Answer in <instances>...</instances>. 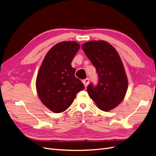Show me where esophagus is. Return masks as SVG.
Instances as JSON below:
<instances>
[{
	"instance_id": "obj_1",
	"label": "esophagus",
	"mask_w": 156,
	"mask_h": 156,
	"mask_svg": "<svg viewBox=\"0 0 156 156\" xmlns=\"http://www.w3.org/2000/svg\"><path fill=\"white\" fill-rule=\"evenodd\" d=\"M83 84H84V87H87V86L88 85V84H89V83H90V80H89V79H88V78H87V79H84V80H83Z\"/></svg>"
}]
</instances>
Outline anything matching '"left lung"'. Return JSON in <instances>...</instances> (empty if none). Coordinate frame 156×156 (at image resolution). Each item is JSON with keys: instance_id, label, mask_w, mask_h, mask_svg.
I'll list each match as a JSON object with an SVG mask.
<instances>
[{"instance_id": "8db88e82", "label": "left lung", "mask_w": 156, "mask_h": 156, "mask_svg": "<svg viewBox=\"0 0 156 156\" xmlns=\"http://www.w3.org/2000/svg\"><path fill=\"white\" fill-rule=\"evenodd\" d=\"M82 49L96 69L98 83L87 87L89 96L100 109L108 111L124 100L128 82L123 63L115 48L108 42L91 41L84 43Z\"/></svg>"}]
</instances>
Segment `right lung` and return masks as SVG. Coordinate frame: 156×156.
<instances>
[{
    "label": "right lung",
    "instance_id": "add662e5",
    "mask_svg": "<svg viewBox=\"0 0 156 156\" xmlns=\"http://www.w3.org/2000/svg\"><path fill=\"white\" fill-rule=\"evenodd\" d=\"M79 48L76 41L60 42L48 52L41 63L36 78L37 93L43 104L54 112L66 110L84 88L71 65Z\"/></svg>",
    "mask_w": 156,
    "mask_h": 156
}]
</instances>
